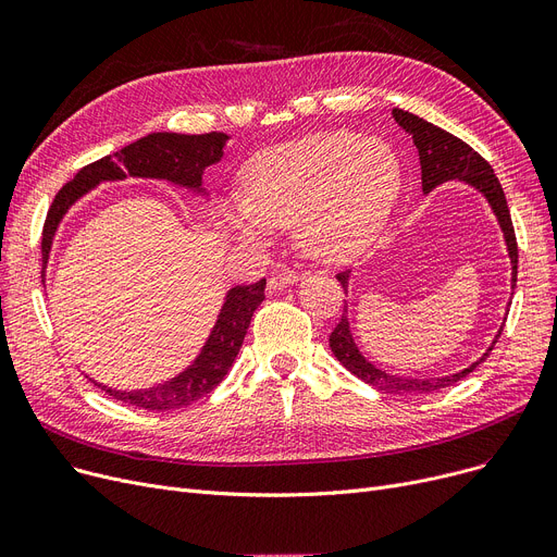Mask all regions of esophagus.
Instances as JSON below:
<instances>
[{"instance_id": "obj_1", "label": "esophagus", "mask_w": 557, "mask_h": 557, "mask_svg": "<svg viewBox=\"0 0 557 557\" xmlns=\"http://www.w3.org/2000/svg\"><path fill=\"white\" fill-rule=\"evenodd\" d=\"M298 280H300V273H298V271L288 269V267H280V269H275V271L271 273V277H269V288H271V290H280V288H286V286H290V284H296Z\"/></svg>"}]
</instances>
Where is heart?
Instances as JSON below:
<instances>
[{
  "instance_id": "b5f03b06",
  "label": "heart",
  "mask_w": 557,
  "mask_h": 557,
  "mask_svg": "<svg viewBox=\"0 0 557 557\" xmlns=\"http://www.w3.org/2000/svg\"><path fill=\"white\" fill-rule=\"evenodd\" d=\"M399 189L401 164L388 141L320 131L259 151L244 169V196L219 202V221L242 239L294 225L309 257L338 263L374 242Z\"/></svg>"
}]
</instances>
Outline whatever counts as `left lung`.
Listing matches in <instances>:
<instances>
[{
  "label": "left lung",
  "mask_w": 557,
  "mask_h": 557,
  "mask_svg": "<svg viewBox=\"0 0 557 557\" xmlns=\"http://www.w3.org/2000/svg\"><path fill=\"white\" fill-rule=\"evenodd\" d=\"M393 116L395 122L413 137V144L418 146L420 153V166H422V191L429 194L431 189H435L437 185H443L447 181H462L467 185L476 187L490 202V208L494 210L496 219H499V225L504 230L506 237V246H508V255H510V263H512V288L517 284V237H515V227H512V219H510V210L506 202V194L502 189L499 178L494 175V169L487 164L485 158H481L470 144H465L462 139H458L456 135L437 128L429 122H424L422 116L406 112L399 108H393ZM336 280L343 284L345 294H347V280H349V271H343L336 275ZM504 330H499L496 338L502 336ZM494 338V343H496ZM330 347L334 357L352 372L355 376H359L361 382L386 391V393H433L447 388L456 382H460L462 376L470 374L476 366H481L490 352H487L472 363L470 368H465L456 374L449 376H424V379H411V376H397V374H386L384 370L374 368L370 361L363 359V355L359 352V347L352 338V332H349V320H347V302L343 305V315L338 320V325L334 327L332 336H330Z\"/></svg>",
  "instance_id": "left-lung-1"
}]
</instances>
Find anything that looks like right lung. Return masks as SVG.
<instances>
[{
  "instance_id": "add662e5",
  "label": "right lung",
  "mask_w": 557,
  "mask_h": 557,
  "mask_svg": "<svg viewBox=\"0 0 557 557\" xmlns=\"http://www.w3.org/2000/svg\"><path fill=\"white\" fill-rule=\"evenodd\" d=\"M225 139L227 135L223 133H151L124 146L122 151L83 166L74 175V181H70L55 194L47 212L42 227V267L47 269L58 223L63 221L72 202L78 200L87 189H92L103 181H124L126 175H135V178H160L181 187H189L194 191H202V171L205 166L221 160ZM263 288H267V280L227 290L225 305L208 343L202 345V352L178 376L144 391H112L101 384L95 386L106 391L112 399L146 408V411H173V408H185L198 401L223 382V376L232 368L234 359H237L244 336L250 327V318L263 300Z\"/></svg>"
}]
</instances>
